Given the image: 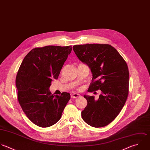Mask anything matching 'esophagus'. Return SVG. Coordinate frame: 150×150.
Listing matches in <instances>:
<instances>
[{"label":"esophagus","mask_w":150,"mask_h":150,"mask_svg":"<svg viewBox=\"0 0 150 150\" xmlns=\"http://www.w3.org/2000/svg\"><path fill=\"white\" fill-rule=\"evenodd\" d=\"M81 96V95H79V94L78 93H74L71 95V98L72 99H76V98H78Z\"/></svg>","instance_id":"obj_1"}]
</instances>
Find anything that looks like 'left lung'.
<instances>
[{
  "label": "left lung",
  "instance_id": "8db88e82",
  "mask_svg": "<svg viewBox=\"0 0 150 150\" xmlns=\"http://www.w3.org/2000/svg\"><path fill=\"white\" fill-rule=\"evenodd\" d=\"M73 50L93 74L88 91L102 92L97 100L93 96H84L88 105L82 112V119L92 127H105L116 119L127 99L129 72L127 63L109 44L75 45Z\"/></svg>",
  "mask_w": 150,
  "mask_h": 150
}]
</instances>
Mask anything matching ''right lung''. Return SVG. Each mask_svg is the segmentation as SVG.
I'll return each mask as SVG.
<instances>
[{
	"label": "right lung",
	"instance_id": "right-lung-1",
	"mask_svg": "<svg viewBox=\"0 0 150 150\" xmlns=\"http://www.w3.org/2000/svg\"><path fill=\"white\" fill-rule=\"evenodd\" d=\"M72 51L71 45H48L31 50L17 72L16 85L18 103L29 120L40 127H48L60 119L70 94L53 95L49 91L57 79Z\"/></svg>",
	"mask_w": 150,
	"mask_h": 150
}]
</instances>
